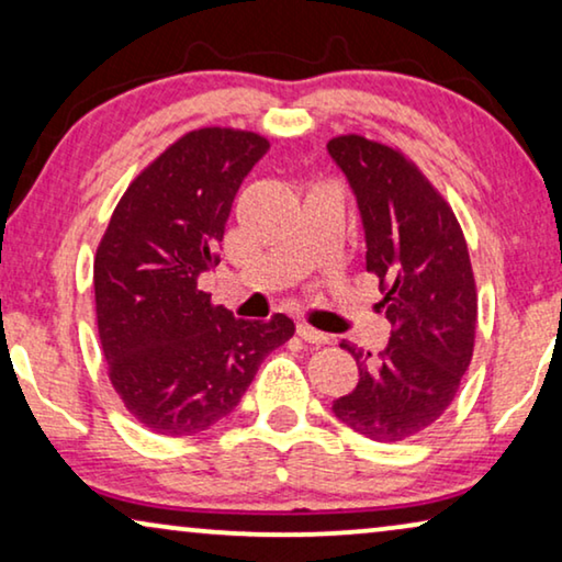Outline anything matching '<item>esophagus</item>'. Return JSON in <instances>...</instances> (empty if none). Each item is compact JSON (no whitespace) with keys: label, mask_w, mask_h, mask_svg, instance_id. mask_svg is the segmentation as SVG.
Returning <instances> with one entry per match:
<instances>
[{"label":"esophagus","mask_w":562,"mask_h":562,"mask_svg":"<svg viewBox=\"0 0 562 562\" xmlns=\"http://www.w3.org/2000/svg\"><path fill=\"white\" fill-rule=\"evenodd\" d=\"M296 335L302 337V340L312 342V345H327L329 340H333V337H329L327 333H319V329H314L312 325H306V322H299Z\"/></svg>","instance_id":"1"}]
</instances>
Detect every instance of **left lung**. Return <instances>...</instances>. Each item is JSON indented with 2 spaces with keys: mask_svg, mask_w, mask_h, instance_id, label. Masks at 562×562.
<instances>
[{
  "mask_svg": "<svg viewBox=\"0 0 562 562\" xmlns=\"http://www.w3.org/2000/svg\"><path fill=\"white\" fill-rule=\"evenodd\" d=\"M329 156L356 191L366 271L379 276L391 340L379 356L340 342L358 386L335 398L337 419L375 442L417 437L456 398L475 345L479 296L460 222L402 150L337 135Z\"/></svg>",
  "mask_w": 562,
  "mask_h": 562,
  "instance_id": "left-lung-1",
  "label": "left lung"
}]
</instances>
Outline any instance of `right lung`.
I'll list each match as a JSON object with an SVG mask.
<instances>
[{"instance_id": "obj_1", "label": "right lung", "mask_w": 562, "mask_h": 562, "mask_svg": "<svg viewBox=\"0 0 562 562\" xmlns=\"http://www.w3.org/2000/svg\"><path fill=\"white\" fill-rule=\"evenodd\" d=\"M268 148L250 130H191L135 176L99 243L94 299L106 371L150 432L210 429L235 409L268 352L294 335L286 314L235 319L196 286L220 263L233 199Z\"/></svg>"}]
</instances>
